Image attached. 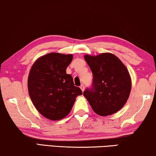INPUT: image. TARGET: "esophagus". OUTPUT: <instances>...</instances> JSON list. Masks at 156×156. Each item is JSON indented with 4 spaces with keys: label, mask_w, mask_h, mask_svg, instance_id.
I'll return each instance as SVG.
<instances>
[{
    "label": "esophagus",
    "mask_w": 156,
    "mask_h": 156,
    "mask_svg": "<svg viewBox=\"0 0 156 156\" xmlns=\"http://www.w3.org/2000/svg\"><path fill=\"white\" fill-rule=\"evenodd\" d=\"M80 89H81L82 91H84V89H85L84 85H81V86H80Z\"/></svg>",
    "instance_id": "obj_1"
}]
</instances>
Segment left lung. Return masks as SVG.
I'll list each match as a JSON object with an SVG mask.
<instances>
[{"label": "left lung", "mask_w": 156, "mask_h": 156, "mask_svg": "<svg viewBox=\"0 0 156 156\" xmlns=\"http://www.w3.org/2000/svg\"><path fill=\"white\" fill-rule=\"evenodd\" d=\"M93 73V83L83 95L94 112L100 116L113 114L123 107L131 91L132 82L127 68L112 53L84 56Z\"/></svg>", "instance_id": "8db88e82"}]
</instances>
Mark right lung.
I'll use <instances>...</instances> for the list:
<instances>
[{"label": "right lung", "instance_id": "right-lung-1", "mask_svg": "<svg viewBox=\"0 0 156 156\" xmlns=\"http://www.w3.org/2000/svg\"><path fill=\"white\" fill-rule=\"evenodd\" d=\"M73 55L49 53L37 59L28 77V90L37 111L50 120L66 117L71 111L76 98L82 95L74 86L71 75L66 69Z\"/></svg>", "mask_w": 156, "mask_h": 156}]
</instances>
